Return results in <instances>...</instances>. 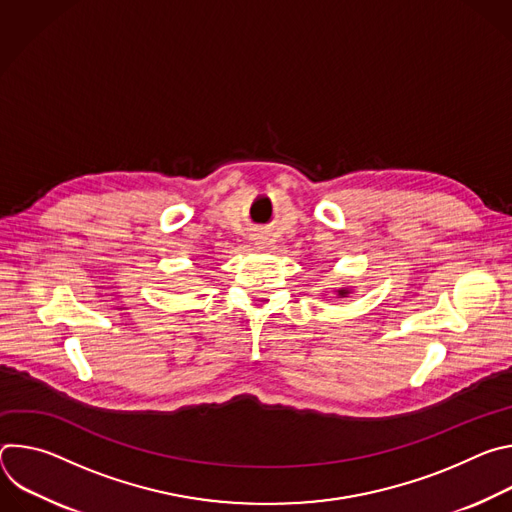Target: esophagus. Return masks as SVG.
I'll use <instances>...</instances> for the list:
<instances>
[{
    "label": "esophagus",
    "instance_id": "obj_1",
    "mask_svg": "<svg viewBox=\"0 0 512 512\" xmlns=\"http://www.w3.org/2000/svg\"><path fill=\"white\" fill-rule=\"evenodd\" d=\"M251 241H253L257 247H265V245H267V235L261 233V231H259V233H253V235H251Z\"/></svg>",
    "mask_w": 512,
    "mask_h": 512
}]
</instances>
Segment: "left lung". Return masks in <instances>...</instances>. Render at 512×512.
<instances>
[{"instance_id":"obj_1","label":"left lung","mask_w":512,"mask_h":512,"mask_svg":"<svg viewBox=\"0 0 512 512\" xmlns=\"http://www.w3.org/2000/svg\"><path fill=\"white\" fill-rule=\"evenodd\" d=\"M336 294H338L340 298H348V294H350V289H348V287H342V289H338V291H336Z\"/></svg>"}]
</instances>
